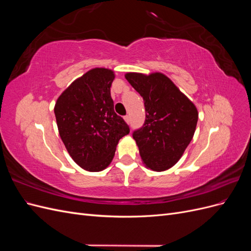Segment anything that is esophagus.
I'll list each match as a JSON object with an SVG mask.
<instances>
[{
    "mask_svg": "<svg viewBox=\"0 0 251 251\" xmlns=\"http://www.w3.org/2000/svg\"><path fill=\"white\" fill-rule=\"evenodd\" d=\"M125 120H126V124L130 123V116H128V115L125 116Z\"/></svg>",
    "mask_w": 251,
    "mask_h": 251,
    "instance_id": "1",
    "label": "esophagus"
}]
</instances>
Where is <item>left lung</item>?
I'll return each mask as SVG.
<instances>
[{"instance_id": "8db88e82", "label": "left lung", "mask_w": 251, "mask_h": 251, "mask_svg": "<svg viewBox=\"0 0 251 251\" xmlns=\"http://www.w3.org/2000/svg\"><path fill=\"white\" fill-rule=\"evenodd\" d=\"M126 78L146 108V121L133 133L142 161L151 171L169 170L193 139L198 123L196 105L162 73L131 72Z\"/></svg>"}]
</instances>
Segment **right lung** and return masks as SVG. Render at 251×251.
Here are the masks:
<instances>
[{"label":"right lung","mask_w":251,"mask_h":251,"mask_svg":"<svg viewBox=\"0 0 251 251\" xmlns=\"http://www.w3.org/2000/svg\"><path fill=\"white\" fill-rule=\"evenodd\" d=\"M114 72L95 68L75 79L57 98L54 114L68 153L81 169L100 172L111 163L120 138L130 133L114 111Z\"/></svg>","instance_id":"add662e5"}]
</instances>
